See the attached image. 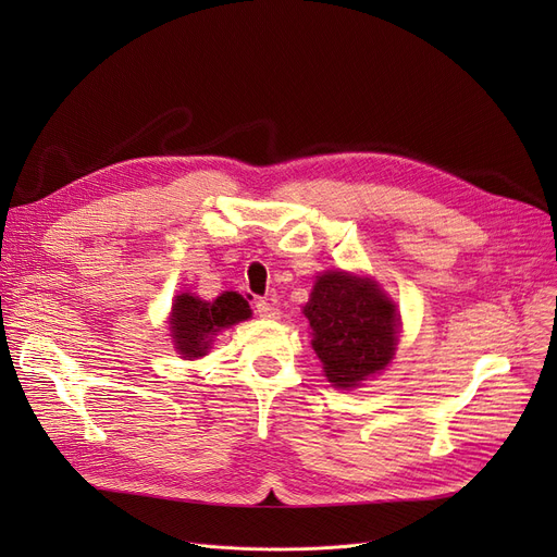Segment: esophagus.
<instances>
[{
    "label": "esophagus",
    "mask_w": 557,
    "mask_h": 557,
    "mask_svg": "<svg viewBox=\"0 0 557 557\" xmlns=\"http://www.w3.org/2000/svg\"><path fill=\"white\" fill-rule=\"evenodd\" d=\"M255 311H257L259 318H267V320L280 318V311H277L271 302H267V300H257V302H255Z\"/></svg>",
    "instance_id": "34e87169"
}]
</instances>
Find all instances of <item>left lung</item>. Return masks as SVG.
I'll return each mask as SVG.
<instances>
[{"label": "left lung", "instance_id": "1", "mask_svg": "<svg viewBox=\"0 0 557 557\" xmlns=\"http://www.w3.org/2000/svg\"><path fill=\"white\" fill-rule=\"evenodd\" d=\"M313 349L336 388H352L384 370L397 345L395 305L370 280L325 273L305 307Z\"/></svg>", "mask_w": 557, "mask_h": 557}]
</instances>
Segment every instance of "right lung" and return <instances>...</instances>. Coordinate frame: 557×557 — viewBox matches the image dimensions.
Here are the masks:
<instances>
[{
  "label": "right lung",
  "instance_id": "add662e5",
  "mask_svg": "<svg viewBox=\"0 0 557 557\" xmlns=\"http://www.w3.org/2000/svg\"><path fill=\"white\" fill-rule=\"evenodd\" d=\"M246 318H250V307L234 290H225L214 302H205L191 294H183L175 298L171 315V336L175 341V349L187 359L202 357L221 330L237 325L239 320Z\"/></svg>",
  "mask_w": 557,
  "mask_h": 557
}]
</instances>
